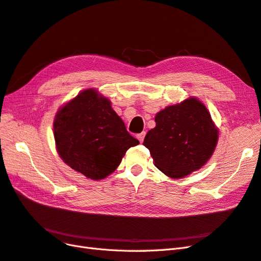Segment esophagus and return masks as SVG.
I'll use <instances>...</instances> for the list:
<instances>
[{
	"label": "esophagus",
	"mask_w": 261,
	"mask_h": 261,
	"mask_svg": "<svg viewBox=\"0 0 261 261\" xmlns=\"http://www.w3.org/2000/svg\"><path fill=\"white\" fill-rule=\"evenodd\" d=\"M145 135H146V133H145V132H143V133H140V134H138V135H137V138H138V140L140 141V143H143V141H144Z\"/></svg>",
	"instance_id": "34e87169"
}]
</instances>
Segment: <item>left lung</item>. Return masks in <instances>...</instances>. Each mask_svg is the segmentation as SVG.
I'll return each instance as SVG.
<instances>
[{
	"instance_id": "obj_1",
	"label": "left lung",
	"mask_w": 261,
	"mask_h": 261,
	"mask_svg": "<svg viewBox=\"0 0 261 261\" xmlns=\"http://www.w3.org/2000/svg\"><path fill=\"white\" fill-rule=\"evenodd\" d=\"M144 139L155 167L171 178L185 177L208 162L219 130L202 102L189 97L158 112Z\"/></svg>"
}]
</instances>
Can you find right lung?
Masks as SVG:
<instances>
[{"label": "right lung", "instance_id": "1", "mask_svg": "<svg viewBox=\"0 0 261 261\" xmlns=\"http://www.w3.org/2000/svg\"><path fill=\"white\" fill-rule=\"evenodd\" d=\"M53 134L61 159L93 180L113 173L126 151L139 144L126 130L111 101L93 88L83 90L59 109Z\"/></svg>", "mask_w": 261, "mask_h": 261}]
</instances>
